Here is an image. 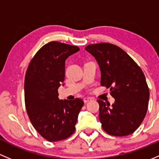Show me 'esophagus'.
<instances>
[{
  "label": "esophagus",
  "instance_id": "34e87169",
  "mask_svg": "<svg viewBox=\"0 0 159 159\" xmlns=\"http://www.w3.org/2000/svg\"><path fill=\"white\" fill-rule=\"evenodd\" d=\"M90 100H92L90 97H85L84 99H83V102H84L85 103H87V102H89Z\"/></svg>",
  "mask_w": 159,
  "mask_h": 159
}]
</instances>
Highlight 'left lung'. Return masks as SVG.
<instances>
[{"label":"left lung","mask_w":159,"mask_h":159,"mask_svg":"<svg viewBox=\"0 0 159 159\" xmlns=\"http://www.w3.org/2000/svg\"><path fill=\"white\" fill-rule=\"evenodd\" d=\"M97 61L101 86L110 89L115 103L98 99L103 130L114 136H125L139 127L146 115L149 89L142 69L118 46L109 43L85 47Z\"/></svg>","instance_id":"obj_1"}]
</instances>
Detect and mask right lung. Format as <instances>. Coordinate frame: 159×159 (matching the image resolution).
<instances>
[{
	"instance_id": "right-lung-1",
	"label": "right lung",
	"mask_w": 159,
	"mask_h": 159,
	"mask_svg": "<svg viewBox=\"0 0 159 159\" xmlns=\"http://www.w3.org/2000/svg\"><path fill=\"white\" fill-rule=\"evenodd\" d=\"M80 50L57 41L43 46L30 60L25 74L24 100L34 129L49 142L69 138L75 132L83 99L60 100L58 88L65 79V61Z\"/></svg>"
}]
</instances>
